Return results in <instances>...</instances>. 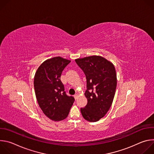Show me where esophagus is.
<instances>
[{
  "instance_id": "obj_1",
  "label": "esophagus",
  "mask_w": 154,
  "mask_h": 154,
  "mask_svg": "<svg viewBox=\"0 0 154 154\" xmlns=\"http://www.w3.org/2000/svg\"><path fill=\"white\" fill-rule=\"evenodd\" d=\"M74 98L75 99V100L77 99V98H78V94H76L74 95Z\"/></svg>"
}]
</instances>
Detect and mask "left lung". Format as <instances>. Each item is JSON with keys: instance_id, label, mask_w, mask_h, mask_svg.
<instances>
[{"instance_id": "left-lung-1", "label": "left lung", "mask_w": 154, "mask_h": 154, "mask_svg": "<svg viewBox=\"0 0 154 154\" xmlns=\"http://www.w3.org/2000/svg\"><path fill=\"white\" fill-rule=\"evenodd\" d=\"M75 61L86 79L85 96L88 103L80 108L81 113L88 121H98L106 114L114 99L117 85L115 68L112 63L100 56L93 55Z\"/></svg>"}]
</instances>
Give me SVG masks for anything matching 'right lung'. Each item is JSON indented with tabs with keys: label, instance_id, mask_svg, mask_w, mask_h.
<instances>
[{
	"label": "right lung",
	"instance_id": "right-lung-1",
	"mask_svg": "<svg viewBox=\"0 0 154 154\" xmlns=\"http://www.w3.org/2000/svg\"><path fill=\"white\" fill-rule=\"evenodd\" d=\"M70 60L56 57L44 61L34 77L36 97L42 111L54 121L66 118L74 102L64 91L60 77Z\"/></svg>",
	"mask_w": 154,
	"mask_h": 154
}]
</instances>
